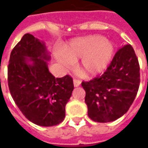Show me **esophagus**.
Segmentation results:
<instances>
[{
	"label": "esophagus",
	"mask_w": 148,
	"mask_h": 148,
	"mask_svg": "<svg viewBox=\"0 0 148 148\" xmlns=\"http://www.w3.org/2000/svg\"><path fill=\"white\" fill-rule=\"evenodd\" d=\"M73 84H74V87H79V86H80L81 81L77 80V79H74V80H73Z\"/></svg>",
	"instance_id": "1"
}]
</instances>
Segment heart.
Returning <instances> with one entry per match:
<instances>
[{"label": "heart", "mask_w": 148, "mask_h": 148, "mask_svg": "<svg viewBox=\"0 0 148 148\" xmlns=\"http://www.w3.org/2000/svg\"><path fill=\"white\" fill-rule=\"evenodd\" d=\"M64 54L57 56L62 66L70 68L74 61L82 58L78 71L84 77L97 75L108 68L115 53L111 40L101 35H90L73 39L62 49Z\"/></svg>", "instance_id": "1"}]
</instances>
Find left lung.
Here are the masks:
<instances>
[{
  "label": "left lung",
  "instance_id": "8db88e82",
  "mask_svg": "<svg viewBox=\"0 0 148 148\" xmlns=\"http://www.w3.org/2000/svg\"><path fill=\"white\" fill-rule=\"evenodd\" d=\"M139 64L132 46H124L101 76L82 83L85 90L88 116L92 121L110 122L126 113L136 96Z\"/></svg>",
  "mask_w": 148,
  "mask_h": 148
}]
</instances>
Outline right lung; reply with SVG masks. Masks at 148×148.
<instances>
[{"label":"right lung","mask_w":148,"mask_h":148,"mask_svg":"<svg viewBox=\"0 0 148 148\" xmlns=\"http://www.w3.org/2000/svg\"><path fill=\"white\" fill-rule=\"evenodd\" d=\"M50 59L45 42L27 33L12 50L8 66L13 100L29 121L43 127L62 122L74 89L70 75L55 78L49 73Z\"/></svg>","instance_id":"add662e5"}]
</instances>
